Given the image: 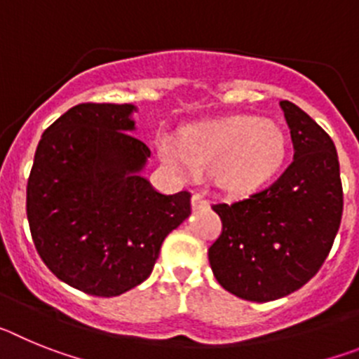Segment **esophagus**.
I'll use <instances>...</instances> for the list:
<instances>
[{"label":"esophagus","mask_w":359,"mask_h":359,"mask_svg":"<svg viewBox=\"0 0 359 359\" xmlns=\"http://www.w3.org/2000/svg\"><path fill=\"white\" fill-rule=\"evenodd\" d=\"M192 208L194 210H205V208H208V201L201 194H194L192 196Z\"/></svg>","instance_id":"esophagus-1"}]
</instances>
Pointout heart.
Masks as SVG:
<instances>
[{"instance_id": "heart-1", "label": "heart", "mask_w": 359, "mask_h": 359, "mask_svg": "<svg viewBox=\"0 0 359 359\" xmlns=\"http://www.w3.org/2000/svg\"><path fill=\"white\" fill-rule=\"evenodd\" d=\"M160 152L177 172H217L219 185L237 194L277 172L286 156V138L273 123L233 118L192 133L185 145L163 140Z\"/></svg>"}]
</instances>
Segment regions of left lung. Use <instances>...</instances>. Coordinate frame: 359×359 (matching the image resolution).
Returning <instances> with one entry per match:
<instances>
[{
    "instance_id": "obj_1",
    "label": "left lung",
    "mask_w": 359,
    "mask_h": 359,
    "mask_svg": "<svg viewBox=\"0 0 359 359\" xmlns=\"http://www.w3.org/2000/svg\"><path fill=\"white\" fill-rule=\"evenodd\" d=\"M293 161L266 189L217 203L221 236L208 248L217 282L236 297L269 302L309 282L327 259L344 212L340 161L331 136L290 100H280Z\"/></svg>"
}]
</instances>
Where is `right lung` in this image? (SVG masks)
<instances>
[{
	"mask_svg": "<svg viewBox=\"0 0 359 359\" xmlns=\"http://www.w3.org/2000/svg\"><path fill=\"white\" fill-rule=\"evenodd\" d=\"M131 104L73 106L41 136L27 183L32 241L72 287L116 297L151 275L189 217L190 192L165 196L140 170L151 149L129 135Z\"/></svg>",
	"mask_w": 359,
	"mask_h": 359,
	"instance_id": "1",
	"label": "right lung"
}]
</instances>
